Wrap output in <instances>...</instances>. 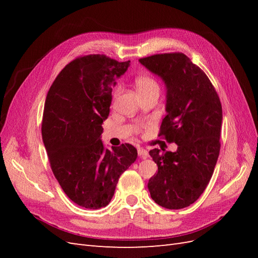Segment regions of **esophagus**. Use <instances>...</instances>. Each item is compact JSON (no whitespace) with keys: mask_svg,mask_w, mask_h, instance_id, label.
<instances>
[{"mask_svg":"<svg viewBox=\"0 0 258 258\" xmlns=\"http://www.w3.org/2000/svg\"><path fill=\"white\" fill-rule=\"evenodd\" d=\"M138 154L141 158H147L148 157V152L146 150H144L143 147H139L138 148Z\"/></svg>","mask_w":258,"mask_h":258,"instance_id":"obj_1","label":"esophagus"}]
</instances>
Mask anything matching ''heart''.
Segmentation results:
<instances>
[{
  "mask_svg": "<svg viewBox=\"0 0 258 258\" xmlns=\"http://www.w3.org/2000/svg\"><path fill=\"white\" fill-rule=\"evenodd\" d=\"M137 88L139 90V92H144L147 90H151L154 88H158V84L156 83L152 77L150 76H142V77H139L137 80ZM118 92V89L116 90V93Z\"/></svg>",
  "mask_w": 258,
  "mask_h": 258,
  "instance_id": "b5f03b06",
  "label": "heart"
}]
</instances>
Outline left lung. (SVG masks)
<instances>
[{
  "mask_svg": "<svg viewBox=\"0 0 258 258\" xmlns=\"http://www.w3.org/2000/svg\"><path fill=\"white\" fill-rule=\"evenodd\" d=\"M166 86V112L159 136L175 152L150 151L158 172L147 187L156 204L170 210L194 204L205 191L220 155L223 112L220 98L202 70L184 53H160L139 60Z\"/></svg>",
  "mask_w": 258,
  "mask_h": 258,
  "instance_id": "obj_1",
  "label": "left lung"
}]
</instances>
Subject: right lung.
Wrapping results in <instances>:
<instances>
[{
    "instance_id": "obj_1",
    "label": "right lung",
    "mask_w": 258,
    "mask_h": 258,
    "mask_svg": "<svg viewBox=\"0 0 258 258\" xmlns=\"http://www.w3.org/2000/svg\"><path fill=\"white\" fill-rule=\"evenodd\" d=\"M129 66L104 54L77 58L46 97L42 137L51 170L67 196L86 209L110 204L119 176L138 157L131 144L108 150L101 140L113 87Z\"/></svg>"
}]
</instances>
